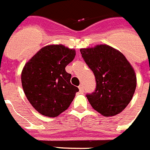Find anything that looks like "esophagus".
I'll use <instances>...</instances> for the list:
<instances>
[{
	"mask_svg": "<svg viewBox=\"0 0 150 150\" xmlns=\"http://www.w3.org/2000/svg\"><path fill=\"white\" fill-rule=\"evenodd\" d=\"M79 90H80V92H84V88H83V85H81V84L80 85V86H79Z\"/></svg>",
	"mask_w": 150,
	"mask_h": 150,
	"instance_id": "obj_1",
	"label": "esophagus"
}]
</instances>
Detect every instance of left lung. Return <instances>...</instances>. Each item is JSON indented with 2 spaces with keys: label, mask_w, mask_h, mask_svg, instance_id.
<instances>
[{
  "label": "left lung",
  "mask_w": 150,
  "mask_h": 150,
  "mask_svg": "<svg viewBox=\"0 0 150 150\" xmlns=\"http://www.w3.org/2000/svg\"><path fill=\"white\" fill-rule=\"evenodd\" d=\"M80 51L96 77V90L86 95L90 104L103 116L119 114L132 100L137 85L130 62L120 51L108 45Z\"/></svg>",
  "instance_id": "8db88e82"
}]
</instances>
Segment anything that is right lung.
Returning a JSON list of instances; mask_svg holds the SVG:
<instances>
[{
	"label": "right lung",
	"instance_id": "obj_1",
	"mask_svg": "<svg viewBox=\"0 0 150 150\" xmlns=\"http://www.w3.org/2000/svg\"><path fill=\"white\" fill-rule=\"evenodd\" d=\"M76 51L63 45L42 47L26 63L21 74L23 92L32 107L47 117H57L74 100L78 88L70 83L66 66Z\"/></svg>",
	"mask_w": 150,
	"mask_h": 150
}]
</instances>
